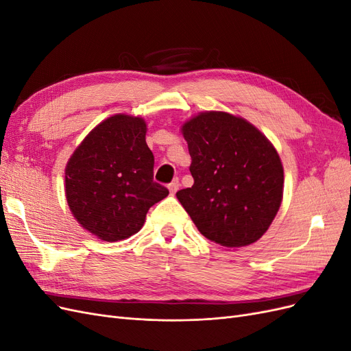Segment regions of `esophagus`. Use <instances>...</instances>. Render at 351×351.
Segmentation results:
<instances>
[{"label":"esophagus","instance_id":"esophagus-1","mask_svg":"<svg viewBox=\"0 0 351 351\" xmlns=\"http://www.w3.org/2000/svg\"><path fill=\"white\" fill-rule=\"evenodd\" d=\"M178 187H180V183H178V180H174V182H171L168 184V190H169V193L171 195H174L177 190H178Z\"/></svg>","mask_w":351,"mask_h":351}]
</instances>
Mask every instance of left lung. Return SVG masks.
Wrapping results in <instances>:
<instances>
[{
	"label": "left lung",
	"instance_id": "8db88e82",
	"mask_svg": "<svg viewBox=\"0 0 351 351\" xmlns=\"http://www.w3.org/2000/svg\"><path fill=\"white\" fill-rule=\"evenodd\" d=\"M182 133L192 158V187L177 199L210 241L243 247L258 241L280 209L284 169L256 127L221 111L200 112Z\"/></svg>",
	"mask_w": 351,
	"mask_h": 351
}]
</instances>
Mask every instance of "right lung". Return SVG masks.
I'll return each mask as SVG.
<instances>
[{
	"label": "right lung",
	"mask_w": 351,
	"mask_h": 351,
	"mask_svg": "<svg viewBox=\"0 0 351 351\" xmlns=\"http://www.w3.org/2000/svg\"><path fill=\"white\" fill-rule=\"evenodd\" d=\"M141 117L117 114L84 137L66 167V197L79 224L104 241L136 234L168 196L154 182V154Z\"/></svg>",
	"instance_id": "add662e5"
}]
</instances>
